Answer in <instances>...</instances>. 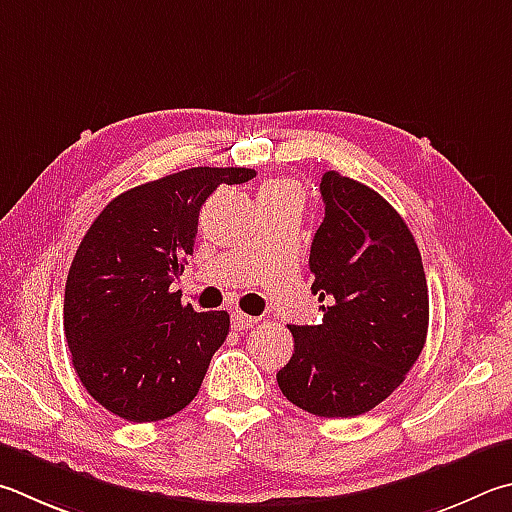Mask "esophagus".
I'll return each mask as SVG.
<instances>
[{
	"instance_id": "1",
	"label": "esophagus",
	"mask_w": 512,
	"mask_h": 512,
	"mask_svg": "<svg viewBox=\"0 0 512 512\" xmlns=\"http://www.w3.org/2000/svg\"><path fill=\"white\" fill-rule=\"evenodd\" d=\"M255 324H257V318H255V315H246V313H241V311H235V313H232V327L239 329V331H244V329H253Z\"/></svg>"
}]
</instances>
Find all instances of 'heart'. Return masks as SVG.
<instances>
[{
  "mask_svg": "<svg viewBox=\"0 0 512 512\" xmlns=\"http://www.w3.org/2000/svg\"><path fill=\"white\" fill-rule=\"evenodd\" d=\"M282 192H297V188L288 181H273V183L264 185L262 192H259V194H282Z\"/></svg>",
  "mask_w": 512,
  "mask_h": 512,
  "instance_id": "b5f03b06",
  "label": "heart"
}]
</instances>
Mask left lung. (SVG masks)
I'll return each mask as SVG.
<instances>
[{"label":"left lung","instance_id":"1","mask_svg":"<svg viewBox=\"0 0 512 512\" xmlns=\"http://www.w3.org/2000/svg\"><path fill=\"white\" fill-rule=\"evenodd\" d=\"M320 194L309 268L324 318L288 324L295 345L277 385L304 412L349 418L383 403L414 367L430 297L410 228L376 190L331 170Z\"/></svg>","mask_w":512,"mask_h":512}]
</instances>
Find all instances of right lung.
I'll return each mask as SVG.
<instances>
[{"instance_id":"obj_1","label":"right lung","mask_w":512,"mask_h":512,"mask_svg":"<svg viewBox=\"0 0 512 512\" xmlns=\"http://www.w3.org/2000/svg\"><path fill=\"white\" fill-rule=\"evenodd\" d=\"M255 174L190 167L136 185L80 241L64 288V336L80 383L111 414L163 421L197 396L230 315L181 304L172 282L192 255L203 201Z\"/></svg>"}]
</instances>
